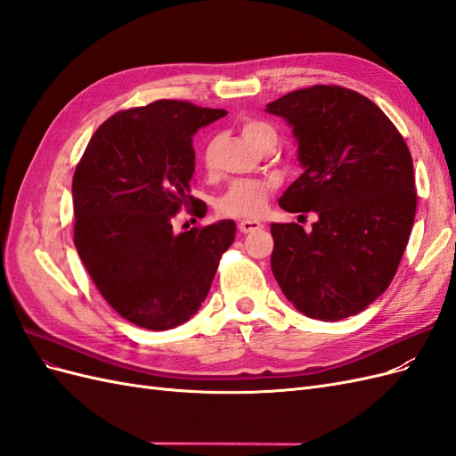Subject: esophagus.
Listing matches in <instances>:
<instances>
[{"instance_id": "obj_1", "label": "esophagus", "mask_w": 456, "mask_h": 456, "mask_svg": "<svg viewBox=\"0 0 456 456\" xmlns=\"http://www.w3.org/2000/svg\"><path fill=\"white\" fill-rule=\"evenodd\" d=\"M240 232L241 233H251V232H256L262 228V224L258 223V220H241V223L238 224Z\"/></svg>"}]
</instances>
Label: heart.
<instances>
[{"label":"heart","instance_id":"1","mask_svg":"<svg viewBox=\"0 0 456 456\" xmlns=\"http://www.w3.org/2000/svg\"><path fill=\"white\" fill-rule=\"evenodd\" d=\"M241 136L245 142L251 148L258 150L262 144L278 141V133L265 119L247 118L241 123ZM211 148L205 150L203 159L209 161ZM273 181H262V178H255V181H233L228 184V188L220 194L215 201L216 211L224 216H236V218H253L258 216L266 209L268 196L273 190Z\"/></svg>","mask_w":456,"mask_h":456}]
</instances>
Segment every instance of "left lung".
Listing matches in <instances>:
<instances>
[{
    "mask_svg": "<svg viewBox=\"0 0 456 456\" xmlns=\"http://www.w3.org/2000/svg\"><path fill=\"white\" fill-rule=\"evenodd\" d=\"M298 141L302 175L280 207L317 215L306 233L273 223L272 272L295 308L340 322L392 283L417 213L412 158L402 133L357 91L312 86L266 106Z\"/></svg>",
    "mask_w": 456,
    "mask_h": 456,
    "instance_id": "left-lung-1",
    "label": "left lung"
}]
</instances>
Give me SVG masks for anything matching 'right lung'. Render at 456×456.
<instances>
[{
  "label": "right lung",
  "mask_w": 456,
  "mask_h": 456,
  "mask_svg": "<svg viewBox=\"0 0 456 456\" xmlns=\"http://www.w3.org/2000/svg\"><path fill=\"white\" fill-rule=\"evenodd\" d=\"M226 110L161 99L121 110L94 131L74 181V245L104 300L127 322L165 330L188 322L236 240L233 220L175 233L190 196L191 134Z\"/></svg>",
  "instance_id": "add662e5"
}]
</instances>
